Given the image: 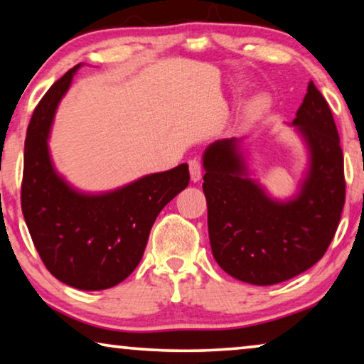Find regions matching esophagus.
<instances>
[{
  "instance_id": "esophagus-1",
  "label": "esophagus",
  "mask_w": 364,
  "mask_h": 364,
  "mask_svg": "<svg viewBox=\"0 0 364 364\" xmlns=\"http://www.w3.org/2000/svg\"><path fill=\"white\" fill-rule=\"evenodd\" d=\"M188 167H190V178H192V182H198L201 178V164L198 159H190L188 161Z\"/></svg>"
}]
</instances>
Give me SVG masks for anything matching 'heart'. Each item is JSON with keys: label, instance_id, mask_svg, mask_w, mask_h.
<instances>
[{"label": "heart", "instance_id": "obj_1", "mask_svg": "<svg viewBox=\"0 0 364 364\" xmlns=\"http://www.w3.org/2000/svg\"><path fill=\"white\" fill-rule=\"evenodd\" d=\"M257 105H259V107H262V105H264V100H257V102H255Z\"/></svg>", "mask_w": 364, "mask_h": 364}]
</instances>
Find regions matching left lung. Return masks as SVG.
Instances as JSON below:
<instances>
[{
	"mask_svg": "<svg viewBox=\"0 0 364 364\" xmlns=\"http://www.w3.org/2000/svg\"><path fill=\"white\" fill-rule=\"evenodd\" d=\"M291 127L303 139L307 166L284 200L250 177L242 138L218 139L201 158L211 252L228 275L257 287L287 282L317 264L345 203L338 132L312 81Z\"/></svg>",
	"mask_w": 364,
	"mask_h": 364,
	"instance_id": "left-lung-1",
	"label": "left lung"
}]
</instances>
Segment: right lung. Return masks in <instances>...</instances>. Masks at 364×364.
<instances>
[{"instance_id":"right-lung-1","label":"right lung","mask_w":364,"mask_h":364,"mask_svg":"<svg viewBox=\"0 0 364 364\" xmlns=\"http://www.w3.org/2000/svg\"><path fill=\"white\" fill-rule=\"evenodd\" d=\"M81 63L61 76L33 110L24 144L21 205L48 272L85 291L119 284L141 260L149 231L188 186V166L156 172L107 192H82L55 169L48 139L60 100Z\"/></svg>"}]
</instances>
